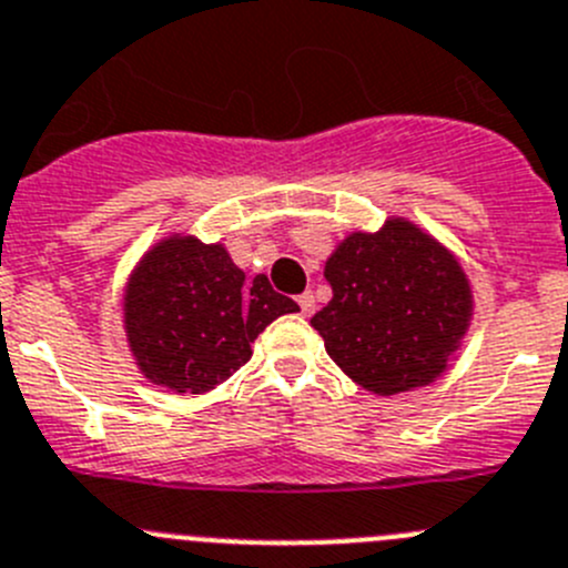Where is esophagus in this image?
Wrapping results in <instances>:
<instances>
[{
    "mask_svg": "<svg viewBox=\"0 0 568 568\" xmlns=\"http://www.w3.org/2000/svg\"><path fill=\"white\" fill-rule=\"evenodd\" d=\"M298 306H301V315H306V318H310L312 312H315V295L312 293L298 295Z\"/></svg>",
    "mask_w": 568,
    "mask_h": 568,
    "instance_id": "obj_1",
    "label": "esophagus"
}]
</instances>
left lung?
Wrapping results in <instances>:
<instances>
[{
	"label": "left lung",
	"mask_w": 568,
	"mask_h": 568,
	"mask_svg": "<svg viewBox=\"0 0 568 568\" xmlns=\"http://www.w3.org/2000/svg\"><path fill=\"white\" fill-rule=\"evenodd\" d=\"M324 275L332 301L310 324L332 361L379 397L434 383L470 326L462 264L405 220L343 239Z\"/></svg>",
	"instance_id": "1"
}]
</instances>
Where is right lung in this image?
<instances>
[{"instance_id":"right-lung-1","label":"right lung","mask_w":568,"mask_h":568,"mask_svg":"<svg viewBox=\"0 0 568 568\" xmlns=\"http://www.w3.org/2000/svg\"><path fill=\"white\" fill-rule=\"evenodd\" d=\"M287 312L298 304L275 293L267 275L247 284L222 244L194 236L154 244L129 275L123 298L140 372L176 394H205L225 383L250 361V343Z\"/></svg>"}]
</instances>
